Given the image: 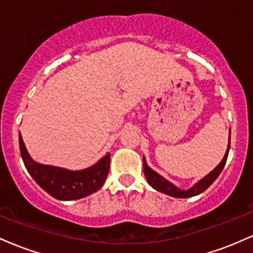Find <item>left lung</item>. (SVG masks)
Wrapping results in <instances>:
<instances>
[{
    "instance_id": "obj_1",
    "label": "left lung",
    "mask_w": 253,
    "mask_h": 253,
    "mask_svg": "<svg viewBox=\"0 0 253 253\" xmlns=\"http://www.w3.org/2000/svg\"><path fill=\"white\" fill-rule=\"evenodd\" d=\"M229 144H231V129H229V140H228V146H227V151H226L225 156H223L222 161L220 162V164L214 169L213 171H211L207 176H205L203 178L200 179L199 182L195 183L193 187L189 188L187 190H182L179 188H177L176 185H173L172 183H170L168 179H165L164 177H162L159 173H157L155 170H152L151 168L147 165L146 159L145 157L143 158V167H144V173L145 177H146L147 183L156 189L157 191H161V193L167 194V195L172 196V197H179V199H185V197H193L199 195L205 191L207 188H210V185L213 183L215 179L219 177L220 173L225 167L226 161H227V156H228V151H229Z\"/></svg>"
}]
</instances>
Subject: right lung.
Returning <instances> with one entry per match:
<instances>
[{
    "mask_svg": "<svg viewBox=\"0 0 253 253\" xmlns=\"http://www.w3.org/2000/svg\"><path fill=\"white\" fill-rule=\"evenodd\" d=\"M19 145L22 161L30 175L46 193L57 200L70 201L83 199L100 189L108 175L110 153H107L88 169L71 171L34 162L27 152L21 134H19Z\"/></svg>",
    "mask_w": 253,
    "mask_h": 253,
    "instance_id": "right-lung-1",
    "label": "right lung"
}]
</instances>
